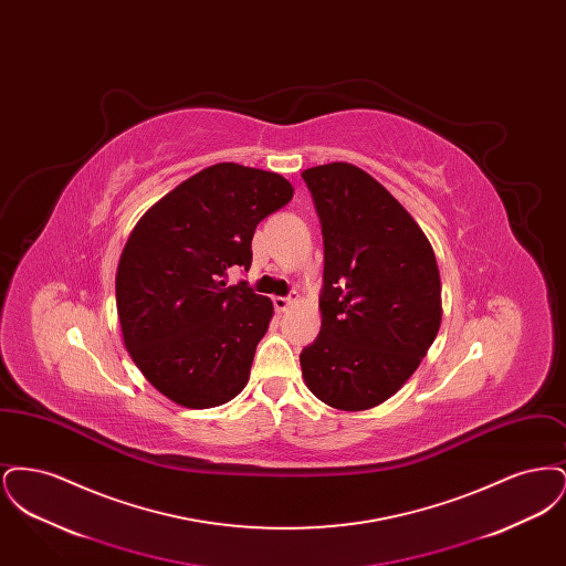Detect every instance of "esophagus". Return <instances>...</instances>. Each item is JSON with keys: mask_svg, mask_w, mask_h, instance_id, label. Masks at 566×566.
I'll list each match as a JSON object with an SVG mask.
<instances>
[{"mask_svg": "<svg viewBox=\"0 0 566 566\" xmlns=\"http://www.w3.org/2000/svg\"><path fill=\"white\" fill-rule=\"evenodd\" d=\"M295 301V296H273V307H275L277 314H282V312H286Z\"/></svg>", "mask_w": 566, "mask_h": 566, "instance_id": "1", "label": "esophagus"}]
</instances>
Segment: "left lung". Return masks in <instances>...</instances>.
<instances>
[{"label":"left lung","mask_w":566,"mask_h":566,"mask_svg":"<svg viewBox=\"0 0 566 566\" xmlns=\"http://www.w3.org/2000/svg\"><path fill=\"white\" fill-rule=\"evenodd\" d=\"M301 178L324 240L323 326L298 356L303 379L335 409H371L403 386L437 337L434 252L403 206L356 165H318Z\"/></svg>","instance_id":"8db88e82"}]
</instances>
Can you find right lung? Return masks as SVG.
<instances>
[{"mask_svg":"<svg viewBox=\"0 0 566 566\" xmlns=\"http://www.w3.org/2000/svg\"><path fill=\"white\" fill-rule=\"evenodd\" d=\"M293 199L273 171L218 163L135 224L116 271V307L137 369L174 403L208 409L242 392L273 305L229 268L250 270L256 224Z\"/></svg>","mask_w":566,"mask_h":566,"instance_id":"obj_1","label":"right lung"}]
</instances>
